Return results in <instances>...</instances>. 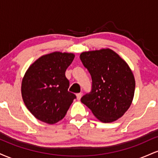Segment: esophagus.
I'll use <instances>...</instances> for the list:
<instances>
[{"mask_svg": "<svg viewBox=\"0 0 158 158\" xmlns=\"http://www.w3.org/2000/svg\"><path fill=\"white\" fill-rule=\"evenodd\" d=\"M81 95H82V94H81V93H79V94H77V98L78 100H80V99H81Z\"/></svg>", "mask_w": 158, "mask_h": 158, "instance_id": "1", "label": "esophagus"}]
</instances>
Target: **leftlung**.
Here are the masks:
<instances>
[{
	"label": "left lung",
	"mask_w": 158,
	"mask_h": 158,
	"mask_svg": "<svg viewBox=\"0 0 158 158\" xmlns=\"http://www.w3.org/2000/svg\"><path fill=\"white\" fill-rule=\"evenodd\" d=\"M80 59L91 76V91L81 102L103 123L120 118L131 106L135 80L129 66L110 49L83 52Z\"/></svg>",
	"instance_id": "left-lung-1"
}]
</instances>
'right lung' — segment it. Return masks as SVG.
I'll return each instance as SVG.
<instances>
[{
  "label": "right lung",
  "instance_id": "obj_1",
  "mask_svg": "<svg viewBox=\"0 0 158 158\" xmlns=\"http://www.w3.org/2000/svg\"><path fill=\"white\" fill-rule=\"evenodd\" d=\"M73 53L54 52L42 56L30 65L21 83V95L27 109L36 119L55 124L62 119L76 99L68 91L65 71Z\"/></svg>",
  "mask_w": 158,
  "mask_h": 158
}]
</instances>
